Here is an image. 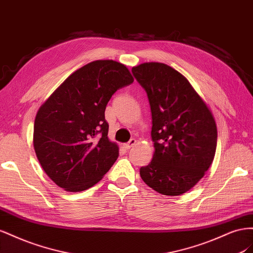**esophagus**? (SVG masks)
<instances>
[{
  "label": "esophagus",
  "mask_w": 253,
  "mask_h": 253,
  "mask_svg": "<svg viewBox=\"0 0 253 253\" xmlns=\"http://www.w3.org/2000/svg\"><path fill=\"white\" fill-rule=\"evenodd\" d=\"M135 143H136V141H135L134 139H130V140H129L128 143L124 144V147H125L126 149H130L131 147H133V146L135 145Z\"/></svg>",
  "instance_id": "esophagus-1"
}]
</instances>
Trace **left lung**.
Wrapping results in <instances>:
<instances>
[{
	"mask_svg": "<svg viewBox=\"0 0 253 253\" xmlns=\"http://www.w3.org/2000/svg\"><path fill=\"white\" fill-rule=\"evenodd\" d=\"M149 100L153 160L140 169L151 189L178 196L196 184L211 167L217 128L211 111L178 71L159 62L131 70Z\"/></svg>",
	"mask_w": 253,
	"mask_h": 253,
	"instance_id": "1",
	"label": "left lung"
}]
</instances>
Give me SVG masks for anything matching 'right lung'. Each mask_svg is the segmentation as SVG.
<instances>
[{"mask_svg": "<svg viewBox=\"0 0 253 253\" xmlns=\"http://www.w3.org/2000/svg\"><path fill=\"white\" fill-rule=\"evenodd\" d=\"M133 83L129 70L96 60L70 75L37 112L34 148L45 174L62 189L82 192L97 183L119 157L108 139L106 106Z\"/></svg>", "mask_w": 253, "mask_h": 253, "instance_id": "obj_1", "label": "right lung"}]
</instances>
